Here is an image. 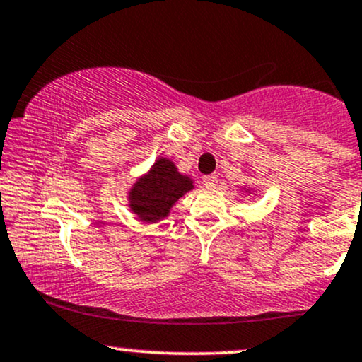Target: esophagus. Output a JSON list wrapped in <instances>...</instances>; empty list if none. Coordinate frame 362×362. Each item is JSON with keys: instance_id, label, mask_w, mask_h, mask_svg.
Segmentation results:
<instances>
[{"instance_id": "34e87169", "label": "esophagus", "mask_w": 362, "mask_h": 362, "mask_svg": "<svg viewBox=\"0 0 362 362\" xmlns=\"http://www.w3.org/2000/svg\"><path fill=\"white\" fill-rule=\"evenodd\" d=\"M203 182H204L206 187H216V186H218V177L213 176V175H208V176L203 177Z\"/></svg>"}]
</instances>
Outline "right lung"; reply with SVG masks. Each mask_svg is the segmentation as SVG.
<instances>
[{
    "instance_id": "right-lung-1",
    "label": "right lung",
    "mask_w": 362,
    "mask_h": 362,
    "mask_svg": "<svg viewBox=\"0 0 362 362\" xmlns=\"http://www.w3.org/2000/svg\"><path fill=\"white\" fill-rule=\"evenodd\" d=\"M192 181L176 171L173 161L158 159L146 176L136 181L129 192V206L143 221H159L185 192L192 189Z\"/></svg>"
}]
</instances>
